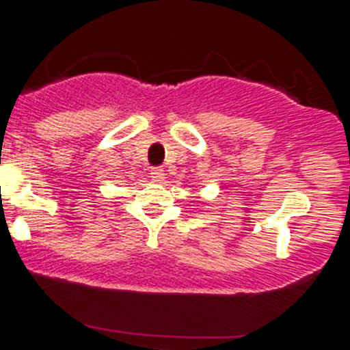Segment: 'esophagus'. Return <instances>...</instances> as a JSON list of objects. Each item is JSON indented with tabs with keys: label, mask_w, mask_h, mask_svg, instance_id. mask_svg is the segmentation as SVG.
Returning <instances> with one entry per match:
<instances>
[{
	"label": "esophagus",
	"mask_w": 350,
	"mask_h": 350,
	"mask_svg": "<svg viewBox=\"0 0 350 350\" xmlns=\"http://www.w3.org/2000/svg\"><path fill=\"white\" fill-rule=\"evenodd\" d=\"M150 174L154 181H163V178H165V172H163L162 167H153Z\"/></svg>",
	"instance_id": "obj_1"
}]
</instances>
